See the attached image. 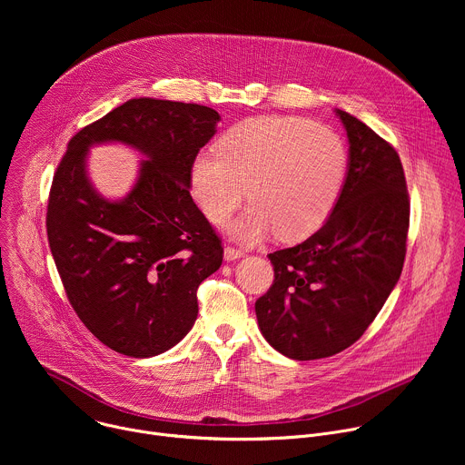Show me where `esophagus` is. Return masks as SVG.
Returning a JSON list of instances; mask_svg holds the SVG:
<instances>
[{
    "instance_id": "1",
    "label": "esophagus",
    "mask_w": 465,
    "mask_h": 465,
    "mask_svg": "<svg viewBox=\"0 0 465 465\" xmlns=\"http://www.w3.org/2000/svg\"><path fill=\"white\" fill-rule=\"evenodd\" d=\"M241 257H244V252H242V250L233 248V246H226V248H224V259H226V261H237V259H241Z\"/></svg>"
}]
</instances>
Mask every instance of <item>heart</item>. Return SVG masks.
<instances>
[{"label":"heart","mask_w":465,"mask_h":465,"mask_svg":"<svg viewBox=\"0 0 465 465\" xmlns=\"http://www.w3.org/2000/svg\"><path fill=\"white\" fill-rule=\"evenodd\" d=\"M346 167V145L329 126L255 117L230 128L217 153L194 156L189 187L213 224H224L248 194L252 204L230 224L235 239L253 244L276 230L280 239L296 241L329 217Z\"/></svg>","instance_id":"b5f03b06"}]
</instances>
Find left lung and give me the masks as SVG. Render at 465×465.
Here are the masks:
<instances>
[{
  "label": "left lung",
  "mask_w": 465,
  "mask_h": 465,
  "mask_svg": "<svg viewBox=\"0 0 465 465\" xmlns=\"http://www.w3.org/2000/svg\"><path fill=\"white\" fill-rule=\"evenodd\" d=\"M348 173L323 226L269 253L274 283L255 302L261 333L276 351L314 361L357 342L400 282L411 203L400 154L362 121L335 110Z\"/></svg>",
  "instance_id": "left-lung-1"
}]
</instances>
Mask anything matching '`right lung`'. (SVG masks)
<instances>
[{"label":"right lung","instance_id":"add662e5","mask_svg":"<svg viewBox=\"0 0 465 465\" xmlns=\"http://www.w3.org/2000/svg\"><path fill=\"white\" fill-rule=\"evenodd\" d=\"M219 121L203 104L130 99L77 132L56 167L45 219L56 271L81 322L121 355L176 346L196 320L198 285L221 267V239L189 193L191 163ZM101 143L146 158L119 202L97 193L85 171Z\"/></svg>","mask_w":465,"mask_h":465}]
</instances>
